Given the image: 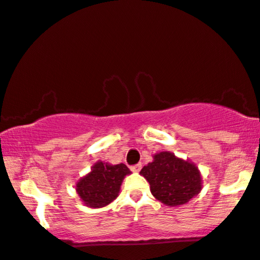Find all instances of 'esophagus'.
Segmentation results:
<instances>
[{
    "label": "esophagus",
    "mask_w": 260,
    "mask_h": 260,
    "mask_svg": "<svg viewBox=\"0 0 260 260\" xmlns=\"http://www.w3.org/2000/svg\"><path fill=\"white\" fill-rule=\"evenodd\" d=\"M131 170L133 172H139L141 170V164H136L133 166H131Z\"/></svg>",
    "instance_id": "34e87169"
}]
</instances>
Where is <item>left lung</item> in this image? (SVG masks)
<instances>
[{"label": "left lung", "instance_id": "1", "mask_svg": "<svg viewBox=\"0 0 260 260\" xmlns=\"http://www.w3.org/2000/svg\"><path fill=\"white\" fill-rule=\"evenodd\" d=\"M150 183L152 195L169 207L189 202L202 189V178L193 162L164 151L153 155V161L141 169Z\"/></svg>", "mask_w": 260, "mask_h": 260}]
</instances>
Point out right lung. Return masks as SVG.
Returning <instances> with one entry per match:
<instances>
[{
  "mask_svg": "<svg viewBox=\"0 0 260 260\" xmlns=\"http://www.w3.org/2000/svg\"><path fill=\"white\" fill-rule=\"evenodd\" d=\"M131 171L126 165H110L98 161L91 171L76 184V191L82 202L90 208H102L119 196L121 183Z\"/></svg>",
  "mask_w": 260,
  "mask_h": 260,
  "instance_id": "1",
  "label": "right lung"
}]
</instances>
